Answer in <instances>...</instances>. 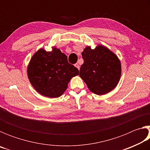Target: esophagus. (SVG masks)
<instances>
[{"label": "esophagus", "instance_id": "esophagus-1", "mask_svg": "<svg viewBox=\"0 0 150 150\" xmlns=\"http://www.w3.org/2000/svg\"><path fill=\"white\" fill-rule=\"evenodd\" d=\"M75 67H77V69H78L79 70V69H80V65H79V63H75Z\"/></svg>", "mask_w": 150, "mask_h": 150}]
</instances>
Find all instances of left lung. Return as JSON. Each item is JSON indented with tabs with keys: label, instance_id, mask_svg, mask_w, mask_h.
Returning <instances> with one entry per match:
<instances>
[{
	"label": "left lung",
	"instance_id": "obj_1",
	"mask_svg": "<svg viewBox=\"0 0 150 150\" xmlns=\"http://www.w3.org/2000/svg\"><path fill=\"white\" fill-rule=\"evenodd\" d=\"M84 63L79 76L91 92L103 95L113 90L120 81L121 63L115 53L103 45L95 49L86 47L82 52Z\"/></svg>",
	"mask_w": 150,
	"mask_h": 150
}]
</instances>
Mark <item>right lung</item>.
<instances>
[{
    "instance_id": "add662e5",
    "label": "right lung",
    "mask_w": 150,
    "mask_h": 150,
    "mask_svg": "<svg viewBox=\"0 0 150 150\" xmlns=\"http://www.w3.org/2000/svg\"><path fill=\"white\" fill-rule=\"evenodd\" d=\"M28 77L35 91L48 98H57L67 89L79 70L70 64L66 55L52 47L51 52L41 48L33 55L27 68Z\"/></svg>"
}]
</instances>
